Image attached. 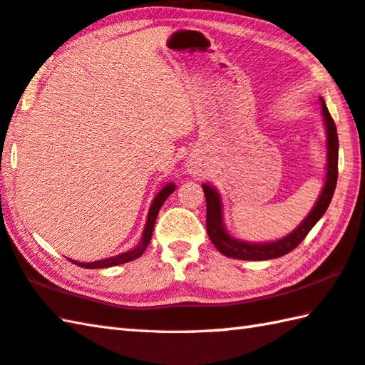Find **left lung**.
I'll list each match as a JSON object with an SVG mask.
<instances>
[{"instance_id": "1", "label": "left lung", "mask_w": 365, "mask_h": 365, "mask_svg": "<svg viewBox=\"0 0 365 365\" xmlns=\"http://www.w3.org/2000/svg\"><path fill=\"white\" fill-rule=\"evenodd\" d=\"M322 115H324V125L327 133V168H326V182L324 187L321 190V195L318 202L313 206L304 221L300 222L297 229L292 230L289 235L277 240V242L270 243H250L243 242L232 237L224 227L222 219V202L219 192L211 187L210 184H202L205 198H206V230H208V237L215 245L219 252L224 254L227 257L242 259V260H268L277 259L284 256V254L291 252L294 247H297L305 237L308 235L314 224L319 221L329 208V203L332 200L335 185H336V176H339V136H336V127L329 114V109L326 106V101L319 98Z\"/></svg>"}]
</instances>
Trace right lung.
I'll use <instances>...</instances> for the list:
<instances>
[{"instance_id":"obj_1","label":"right lung","mask_w":365,"mask_h":365,"mask_svg":"<svg viewBox=\"0 0 365 365\" xmlns=\"http://www.w3.org/2000/svg\"><path fill=\"white\" fill-rule=\"evenodd\" d=\"M175 189H176V185L173 182H168L167 185H163L159 194L154 197L153 205H150V208H149L146 225H144V232H143L141 242H140L138 246H135L133 250H130L127 252H122V254H118V256H114V257H108V259H103V260H95V262H78V260H71L70 259L71 262L82 267V268H106V267H114V265L125 264V262H130V260H135V259L141 257L143 252L146 251V247H148V245L150 242V238H153V232H154L157 215H159V211L162 208L163 202L167 200V198L171 194H173Z\"/></svg>"}]
</instances>
